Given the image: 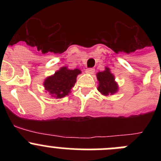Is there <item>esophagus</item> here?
Instances as JSON below:
<instances>
[{"mask_svg": "<svg viewBox=\"0 0 161 161\" xmlns=\"http://www.w3.org/2000/svg\"><path fill=\"white\" fill-rule=\"evenodd\" d=\"M94 71H95V70H94L93 69H88L86 70V73H87V74H90V75H92L94 73Z\"/></svg>", "mask_w": 161, "mask_h": 161, "instance_id": "obj_1", "label": "esophagus"}]
</instances>
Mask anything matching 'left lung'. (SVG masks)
<instances>
[{
	"label": "left lung",
	"instance_id": "8db88e82",
	"mask_svg": "<svg viewBox=\"0 0 161 161\" xmlns=\"http://www.w3.org/2000/svg\"><path fill=\"white\" fill-rule=\"evenodd\" d=\"M97 79L98 81L97 90L103 96H111L118 91V84L115 81V77L111 69L108 67L105 68V70L97 73Z\"/></svg>",
	"mask_w": 161,
	"mask_h": 161
}]
</instances>
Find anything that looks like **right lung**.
Here are the masks:
<instances>
[{"mask_svg":"<svg viewBox=\"0 0 161 161\" xmlns=\"http://www.w3.org/2000/svg\"><path fill=\"white\" fill-rule=\"evenodd\" d=\"M81 73L82 71L78 69L71 70L66 66L61 67L59 70L55 71L54 74L44 79L43 85L44 86L45 92L50 94V97L57 99L66 97L74 87L78 75Z\"/></svg>","mask_w":161,"mask_h":161,"instance_id":"1","label":"right lung"}]
</instances>
